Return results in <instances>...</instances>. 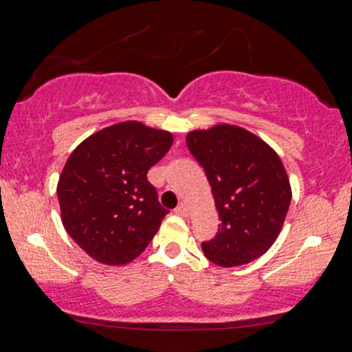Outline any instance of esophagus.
Here are the masks:
<instances>
[{
	"label": "esophagus",
	"mask_w": 352,
	"mask_h": 352,
	"mask_svg": "<svg viewBox=\"0 0 352 352\" xmlns=\"http://www.w3.org/2000/svg\"><path fill=\"white\" fill-rule=\"evenodd\" d=\"M175 213L180 214V217H188V206L185 205V203H180L175 208Z\"/></svg>",
	"instance_id": "obj_1"
}]
</instances>
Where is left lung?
Listing matches in <instances>:
<instances>
[{"mask_svg":"<svg viewBox=\"0 0 352 352\" xmlns=\"http://www.w3.org/2000/svg\"><path fill=\"white\" fill-rule=\"evenodd\" d=\"M221 219L214 239L203 243L205 256L219 267L252 262L280 234L292 200L289 175L267 142L234 124H214L187 134Z\"/></svg>","mask_w":352,"mask_h":352,"instance_id":"obj_1","label":"left lung"}]
</instances>
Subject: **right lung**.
<instances>
[{
    "instance_id": "add662e5",
    "label": "right lung",
    "mask_w": 352,
    "mask_h": 352,
    "mask_svg": "<svg viewBox=\"0 0 352 352\" xmlns=\"http://www.w3.org/2000/svg\"><path fill=\"white\" fill-rule=\"evenodd\" d=\"M173 135L141 121H122L88 135L72 152L57 184L65 231L91 259L124 265L157 234L168 213L147 172Z\"/></svg>"
}]
</instances>
